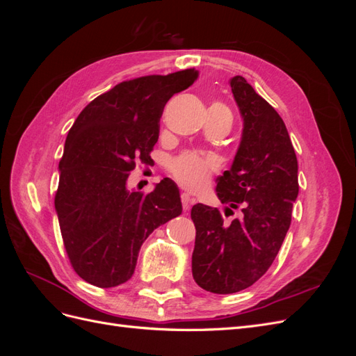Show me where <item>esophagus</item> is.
Here are the masks:
<instances>
[{"label": "esophagus", "mask_w": 356, "mask_h": 356, "mask_svg": "<svg viewBox=\"0 0 356 356\" xmlns=\"http://www.w3.org/2000/svg\"><path fill=\"white\" fill-rule=\"evenodd\" d=\"M181 202H182V209L188 211L193 203H195V199L190 197L188 193H181Z\"/></svg>", "instance_id": "esophagus-1"}]
</instances>
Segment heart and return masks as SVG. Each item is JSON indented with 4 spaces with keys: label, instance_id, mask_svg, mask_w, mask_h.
I'll use <instances>...</instances> for the list:
<instances>
[{
    "label": "heart",
    "instance_id": "heart-1",
    "mask_svg": "<svg viewBox=\"0 0 356 356\" xmlns=\"http://www.w3.org/2000/svg\"><path fill=\"white\" fill-rule=\"evenodd\" d=\"M211 108L229 111L227 106L221 102H213ZM213 170L215 161L211 157L193 152L181 153L172 159L169 163L170 175L175 178L179 186L190 191H199L203 187H207Z\"/></svg>",
    "mask_w": 356,
    "mask_h": 356
}]
</instances>
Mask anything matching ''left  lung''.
<instances>
[{
  "label": "left lung",
  "mask_w": 356,
  "mask_h": 356,
  "mask_svg": "<svg viewBox=\"0 0 356 356\" xmlns=\"http://www.w3.org/2000/svg\"><path fill=\"white\" fill-rule=\"evenodd\" d=\"M243 117V134L230 170L218 178L217 196L227 204L197 203L191 272L196 284L213 294H233L255 284L272 266L291 224L298 195V165L281 115L242 75L230 80Z\"/></svg>",
  "instance_id": "left-lung-1"
}]
</instances>
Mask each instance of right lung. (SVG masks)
<instances>
[{
    "label": "right lung",
    "mask_w": 356,
    "mask_h": 356,
    "mask_svg": "<svg viewBox=\"0 0 356 356\" xmlns=\"http://www.w3.org/2000/svg\"><path fill=\"white\" fill-rule=\"evenodd\" d=\"M196 77L190 68L118 83L70 129L55 208L70 263L86 282L111 288L129 281L144 241L181 213L174 181L161 179L152 193L127 191L126 181L138 161L152 160L166 102Z\"/></svg>",
    "instance_id": "1"
}]
</instances>
